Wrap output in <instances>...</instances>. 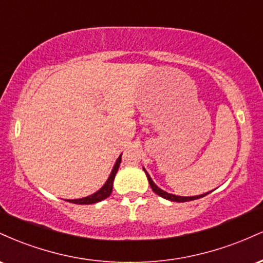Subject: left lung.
<instances>
[{
	"instance_id": "obj_1",
	"label": "left lung",
	"mask_w": 263,
	"mask_h": 263,
	"mask_svg": "<svg viewBox=\"0 0 263 263\" xmlns=\"http://www.w3.org/2000/svg\"><path fill=\"white\" fill-rule=\"evenodd\" d=\"M144 173H146L147 178H148V182H149V185L151 188H152L153 192L156 193V194H158L159 197L167 199V200H171V201H177V203H184V201H190V200H195V199H200L205 197V195H208L209 193H206V194H201V195H197V197H178V195H174V194H170V193L164 192V190L159 189L158 186L156 185L155 183H153V180L151 179V177L148 176V173H147L146 171H144Z\"/></svg>"
}]
</instances>
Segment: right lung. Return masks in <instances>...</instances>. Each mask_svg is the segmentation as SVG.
<instances>
[{
    "label": "right lung",
    "mask_w": 263,
    "mask_h": 263,
    "mask_svg": "<svg viewBox=\"0 0 263 263\" xmlns=\"http://www.w3.org/2000/svg\"><path fill=\"white\" fill-rule=\"evenodd\" d=\"M120 163H121V156L117 158L116 163H115L114 165V170L111 172L110 177H108L107 182L104 184V186L100 190H98V192L95 193V194L92 195H89V197L86 198H83V199H74V200H68L69 203H74V204H95V203H99V201L104 200V199H106L107 197H110L111 192H112V185H114V179H115V176H116L117 171H119V167H120Z\"/></svg>",
    "instance_id": "obj_1"
}]
</instances>
